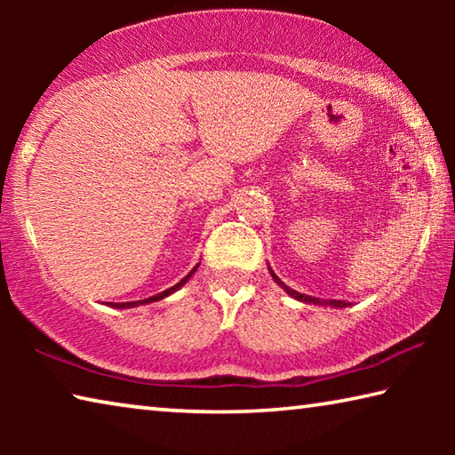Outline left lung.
I'll use <instances>...</instances> for the list:
<instances>
[{
	"mask_svg": "<svg viewBox=\"0 0 455 455\" xmlns=\"http://www.w3.org/2000/svg\"><path fill=\"white\" fill-rule=\"evenodd\" d=\"M268 271H271V276L275 279V283L276 284H281V287L287 291V295H291L292 299H297V301H301V303H313V305H329V307H335V309H339V307H347V303L345 301H337V299H331V301H321V299H317V297H311V295H303V292H297V291H292V289H289L287 284H284L279 276H276L275 273H273V268L268 267Z\"/></svg>",
	"mask_w": 455,
	"mask_h": 455,
	"instance_id": "8db88e82",
	"label": "left lung"
}]
</instances>
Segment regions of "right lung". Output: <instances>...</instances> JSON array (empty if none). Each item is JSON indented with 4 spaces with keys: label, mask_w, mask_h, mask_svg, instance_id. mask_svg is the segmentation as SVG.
<instances>
[{
    "label": "right lung",
    "mask_w": 455,
    "mask_h": 455,
    "mask_svg": "<svg viewBox=\"0 0 455 455\" xmlns=\"http://www.w3.org/2000/svg\"><path fill=\"white\" fill-rule=\"evenodd\" d=\"M198 268V265L192 268V271L184 276V279L180 281V283H176L174 287H171V289H166V291H163V292H158V295H152V297H148V299H144V301H130V303H110V307H116V309H130V307H138V305H144V303H154V301H160V299H164V297H168V295H172L174 291H179L184 283H187L192 275H195V271Z\"/></svg>",
    "instance_id": "add662e5"
}]
</instances>
